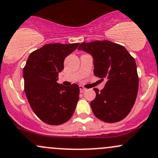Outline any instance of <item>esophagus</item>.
Listing matches in <instances>:
<instances>
[{
  "label": "esophagus",
  "instance_id": "esophagus-1",
  "mask_svg": "<svg viewBox=\"0 0 158 158\" xmlns=\"http://www.w3.org/2000/svg\"><path fill=\"white\" fill-rule=\"evenodd\" d=\"M79 90H80V92L81 93H82V92H84L86 90V89H85L83 86H79Z\"/></svg>",
  "mask_w": 158,
  "mask_h": 158
}]
</instances>
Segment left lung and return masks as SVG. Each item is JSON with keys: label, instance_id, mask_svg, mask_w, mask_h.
<instances>
[{"label": "left lung", "instance_id": "obj_1", "mask_svg": "<svg viewBox=\"0 0 158 158\" xmlns=\"http://www.w3.org/2000/svg\"><path fill=\"white\" fill-rule=\"evenodd\" d=\"M92 56L94 74L106 80L102 90L94 89L95 98L91 107L97 118L117 123L129 114L139 89L135 59L123 46L110 41L83 42L78 48Z\"/></svg>", "mask_w": 158, "mask_h": 158}]
</instances>
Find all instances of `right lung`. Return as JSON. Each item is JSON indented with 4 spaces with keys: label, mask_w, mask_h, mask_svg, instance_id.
I'll use <instances>...</instances> for the list:
<instances>
[{
    "label": "right lung",
    "mask_w": 158,
    "mask_h": 158,
    "mask_svg": "<svg viewBox=\"0 0 158 158\" xmlns=\"http://www.w3.org/2000/svg\"><path fill=\"white\" fill-rule=\"evenodd\" d=\"M79 44H44L31 53L23 68L28 101L36 116L49 125H60L69 120L79 101L78 85L64 86L57 82L64 59Z\"/></svg>",
    "instance_id": "right-lung-1"
}]
</instances>
